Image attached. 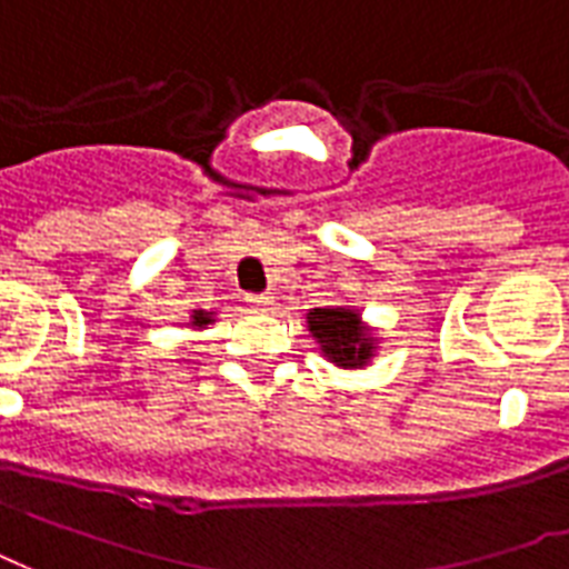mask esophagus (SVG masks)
Segmentation results:
<instances>
[{
	"label": "esophagus",
	"instance_id": "esophagus-1",
	"mask_svg": "<svg viewBox=\"0 0 569 569\" xmlns=\"http://www.w3.org/2000/svg\"><path fill=\"white\" fill-rule=\"evenodd\" d=\"M246 302L258 306V309H269V306H272V297H269V293H246Z\"/></svg>",
	"mask_w": 569,
	"mask_h": 569
}]
</instances>
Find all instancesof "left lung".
I'll return each mask as SVG.
<instances>
[{"label":"left lung","mask_w":569,"mask_h":569,"mask_svg":"<svg viewBox=\"0 0 569 569\" xmlns=\"http://www.w3.org/2000/svg\"><path fill=\"white\" fill-rule=\"evenodd\" d=\"M309 330L320 341V350L339 366H362L371 357V336L353 309L309 311Z\"/></svg>","instance_id":"obj_1"}]
</instances>
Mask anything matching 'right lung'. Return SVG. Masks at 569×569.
<instances>
[{
  "label": "right lung",
  "mask_w": 569,
  "mask_h": 569,
  "mask_svg": "<svg viewBox=\"0 0 569 569\" xmlns=\"http://www.w3.org/2000/svg\"><path fill=\"white\" fill-rule=\"evenodd\" d=\"M191 323H194V327H207L209 320H212V311H194V315H191Z\"/></svg>",
  "instance_id": "1"
}]
</instances>
